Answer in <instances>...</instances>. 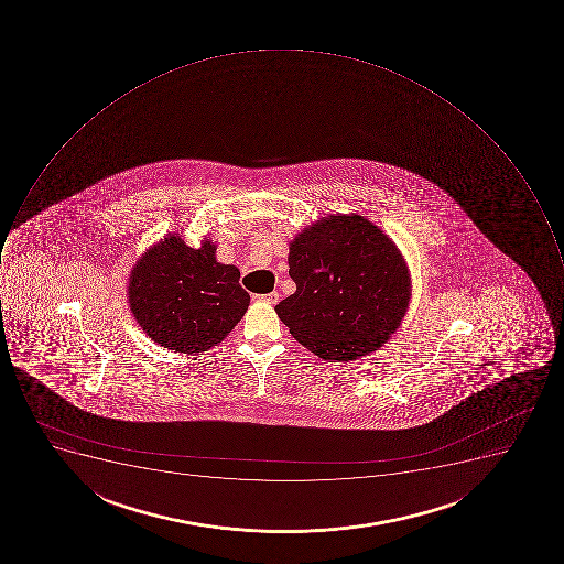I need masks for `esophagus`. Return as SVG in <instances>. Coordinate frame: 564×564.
<instances>
[{"instance_id":"esophagus-1","label":"esophagus","mask_w":564,"mask_h":564,"mask_svg":"<svg viewBox=\"0 0 564 564\" xmlns=\"http://www.w3.org/2000/svg\"><path fill=\"white\" fill-rule=\"evenodd\" d=\"M259 302L270 303V305H275L279 302V293H270L262 294V296H258Z\"/></svg>"}]
</instances>
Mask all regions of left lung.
Instances as JSON below:
<instances>
[{
  "mask_svg": "<svg viewBox=\"0 0 564 564\" xmlns=\"http://www.w3.org/2000/svg\"><path fill=\"white\" fill-rule=\"evenodd\" d=\"M296 291L275 306L302 346L332 361L378 350L411 302V273L395 241L358 214L315 220L289 243Z\"/></svg>",
  "mask_w": 564,
  "mask_h": 564,
  "instance_id": "1",
  "label": "left lung"
}]
</instances>
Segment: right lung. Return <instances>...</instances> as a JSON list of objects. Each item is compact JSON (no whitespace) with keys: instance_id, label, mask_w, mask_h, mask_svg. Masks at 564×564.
I'll use <instances>...</instances> for the list:
<instances>
[{"instance_id":"1","label":"right lung","mask_w":564,"mask_h":564,"mask_svg":"<svg viewBox=\"0 0 564 564\" xmlns=\"http://www.w3.org/2000/svg\"><path fill=\"white\" fill-rule=\"evenodd\" d=\"M215 253L217 245L208 238L192 249L174 232L133 264L127 289L130 311L159 346L185 355L212 349L249 308L240 270L218 262Z\"/></svg>"}]
</instances>
